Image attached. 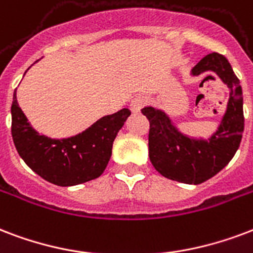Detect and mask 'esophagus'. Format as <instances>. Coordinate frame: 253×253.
Wrapping results in <instances>:
<instances>
[{
	"label": "esophagus",
	"mask_w": 253,
	"mask_h": 253,
	"mask_svg": "<svg viewBox=\"0 0 253 253\" xmlns=\"http://www.w3.org/2000/svg\"><path fill=\"white\" fill-rule=\"evenodd\" d=\"M146 98L144 96H135L134 99L131 101L130 103V107H131V111L135 114L140 113V110H142V107H143L144 105H146Z\"/></svg>",
	"instance_id": "1"
}]
</instances>
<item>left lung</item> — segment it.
I'll list each match as a JSON object with an SVG mask.
<instances>
[{
  "label": "left lung",
  "instance_id": "8db88e82",
  "mask_svg": "<svg viewBox=\"0 0 253 253\" xmlns=\"http://www.w3.org/2000/svg\"><path fill=\"white\" fill-rule=\"evenodd\" d=\"M215 73L227 84L229 96L219 126L208 138L183 134L162 109L146 106L143 115L150 121L148 155L158 172L171 180L200 184L228 165L242 142L244 130L243 91L228 59L217 53L202 58L191 77Z\"/></svg>",
  "mask_w": 253,
  "mask_h": 253
}]
</instances>
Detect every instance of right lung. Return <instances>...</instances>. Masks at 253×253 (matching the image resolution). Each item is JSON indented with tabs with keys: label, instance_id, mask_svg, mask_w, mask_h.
<instances>
[{
	"label": "right lung",
	"instance_id": "1",
	"mask_svg": "<svg viewBox=\"0 0 253 253\" xmlns=\"http://www.w3.org/2000/svg\"><path fill=\"white\" fill-rule=\"evenodd\" d=\"M131 115L128 109L105 115L69 138H49L34 130L17 102L11 103V136L19 157L41 178L61 187L77 186L101 176L107 167L114 139Z\"/></svg>",
	"mask_w": 253,
	"mask_h": 253
}]
</instances>
